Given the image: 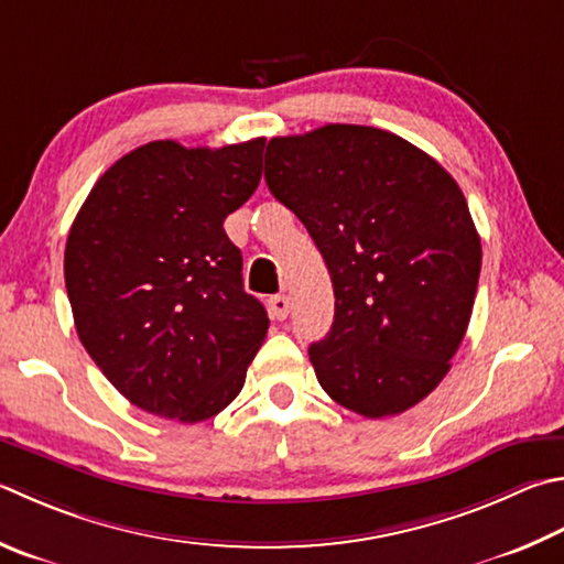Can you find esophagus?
<instances>
[{"instance_id":"34e87169","label":"esophagus","mask_w":564,"mask_h":564,"mask_svg":"<svg viewBox=\"0 0 564 564\" xmlns=\"http://www.w3.org/2000/svg\"><path fill=\"white\" fill-rule=\"evenodd\" d=\"M269 311H271L275 321H285V317H289V311H291V303H289V299H285V295H271Z\"/></svg>"}]
</instances>
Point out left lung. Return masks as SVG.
Segmentation results:
<instances>
[{
    "label": "left lung",
    "mask_w": 564,
    "mask_h": 564,
    "mask_svg": "<svg viewBox=\"0 0 564 564\" xmlns=\"http://www.w3.org/2000/svg\"><path fill=\"white\" fill-rule=\"evenodd\" d=\"M265 184L315 241L333 327L308 347L321 387L367 419L402 414L444 380L474 311L480 239L456 180L380 128L273 138Z\"/></svg>",
    "instance_id": "8db88e82"
}]
</instances>
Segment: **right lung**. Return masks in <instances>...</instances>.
Returning a JSON list of instances; mask_svg holds the SVG:
<instances>
[{
	"instance_id": "obj_1",
	"label": "right lung",
	"mask_w": 564,
	"mask_h": 564,
	"mask_svg": "<svg viewBox=\"0 0 564 564\" xmlns=\"http://www.w3.org/2000/svg\"><path fill=\"white\" fill-rule=\"evenodd\" d=\"M263 138L120 158L84 202L64 253L86 352L145 412L197 424L234 402L269 330L224 231L261 182Z\"/></svg>"
}]
</instances>
